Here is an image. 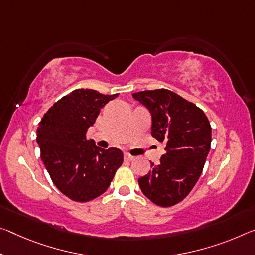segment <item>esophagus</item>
I'll list each match as a JSON object with an SVG mask.
<instances>
[{
  "instance_id": "34e87169",
  "label": "esophagus",
  "mask_w": 255,
  "mask_h": 255,
  "mask_svg": "<svg viewBox=\"0 0 255 255\" xmlns=\"http://www.w3.org/2000/svg\"><path fill=\"white\" fill-rule=\"evenodd\" d=\"M125 159L128 160V161H134V160L136 159V157L130 155V154H128V153H126V154H125Z\"/></svg>"
}]
</instances>
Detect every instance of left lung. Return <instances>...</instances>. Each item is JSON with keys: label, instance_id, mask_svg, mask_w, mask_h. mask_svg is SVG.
<instances>
[{"label": "left lung", "instance_id": "8db88e82", "mask_svg": "<svg viewBox=\"0 0 255 255\" xmlns=\"http://www.w3.org/2000/svg\"><path fill=\"white\" fill-rule=\"evenodd\" d=\"M132 98L152 116V136L165 143L160 163L138 178L148 200L167 208L183 201L199 180L211 146V126L199 107L165 88L143 91Z\"/></svg>", "mask_w": 255, "mask_h": 255}]
</instances>
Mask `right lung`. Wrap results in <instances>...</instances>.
<instances>
[{
    "instance_id": "right-lung-1",
    "label": "right lung",
    "mask_w": 255,
    "mask_h": 255,
    "mask_svg": "<svg viewBox=\"0 0 255 255\" xmlns=\"http://www.w3.org/2000/svg\"><path fill=\"white\" fill-rule=\"evenodd\" d=\"M117 96L75 90L48 109L38 124L40 157L53 184L72 201L88 202L103 194L124 162L119 148L103 149L86 139L101 109Z\"/></svg>"
}]
</instances>
